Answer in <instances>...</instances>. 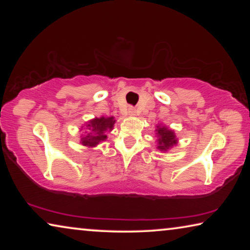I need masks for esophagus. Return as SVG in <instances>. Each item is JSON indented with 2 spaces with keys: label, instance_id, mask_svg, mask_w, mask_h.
I'll use <instances>...</instances> for the list:
<instances>
[{
  "label": "esophagus",
  "instance_id": "esophagus-1",
  "mask_svg": "<svg viewBox=\"0 0 250 250\" xmlns=\"http://www.w3.org/2000/svg\"><path fill=\"white\" fill-rule=\"evenodd\" d=\"M128 115L129 116H135L136 115V110L133 107H129L128 108Z\"/></svg>",
  "mask_w": 250,
  "mask_h": 250
}]
</instances>
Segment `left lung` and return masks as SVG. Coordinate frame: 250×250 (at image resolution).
Returning <instances> with one entry per match:
<instances>
[{"label":"left lung","instance_id":"left-lung-1","mask_svg":"<svg viewBox=\"0 0 250 250\" xmlns=\"http://www.w3.org/2000/svg\"><path fill=\"white\" fill-rule=\"evenodd\" d=\"M157 134V142H158V146L157 149H159L160 151H167V150L172 148L173 146H175L177 143V139L174 131L167 128L166 126L158 125L156 129Z\"/></svg>","mask_w":250,"mask_h":250}]
</instances>
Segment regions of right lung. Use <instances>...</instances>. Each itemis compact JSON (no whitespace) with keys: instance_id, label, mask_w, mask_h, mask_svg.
Returning <instances> with one entry per match:
<instances>
[{"instance_id":"1","label":"right lung","mask_w":250,"mask_h":250,"mask_svg":"<svg viewBox=\"0 0 250 250\" xmlns=\"http://www.w3.org/2000/svg\"><path fill=\"white\" fill-rule=\"evenodd\" d=\"M114 117L94 118L86 124V134L82 135L81 143L88 148H93L107 139L105 132H110L115 124Z\"/></svg>"}]
</instances>
